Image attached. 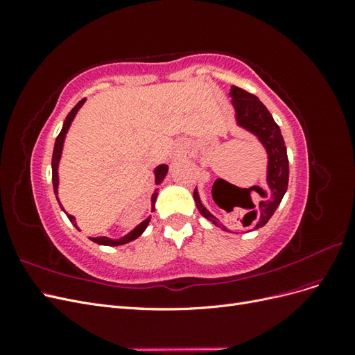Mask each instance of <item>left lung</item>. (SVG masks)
<instances>
[{
    "label": "left lung",
    "instance_id": "8db88e82",
    "mask_svg": "<svg viewBox=\"0 0 355 355\" xmlns=\"http://www.w3.org/2000/svg\"><path fill=\"white\" fill-rule=\"evenodd\" d=\"M230 96L232 99L231 102L235 111V121H237V125L254 135L268 154V166H266V188L268 189H262L259 187H252L249 189H244L249 198H250V191L254 189L257 194L261 196V201L257 204H253L256 210V216L253 219L247 218L243 222V225L244 227L252 225L253 230H259L271 219L277 207L280 206V202L287 191V185H288L287 149L280 132V127L277 125L272 115L266 110V106L257 99L254 94L247 93L245 90L232 85ZM219 180L220 179L214 182V185H216ZM194 201L198 211L202 214V216L207 220H210L213 225L219 227L218 218L213 216V214L204 207V204L200 200L197 188L194 189ZM222 230L225 228L222 227Z\"/></svg>",
    "mask_w": 355,
    "mask_h": 355
}]
</instances>
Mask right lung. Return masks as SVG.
Here are the masks:
<instances>
[{
    "label": "right lung",
    "instance_id": "add662e5",
    "mask_svg": "<svg viewBox=\"0 0 355 355\" xmlns=\"http://www.w3.org/2000/svg\"><path fill=\"white\" fill-rule=\"evenodd\" d=\"M84 102H85V99L80 101V102H78L77 105H75L73 108L71 110V112L67 115L65 121H63V125H62V130H60L59 136L56 137L55 149H53V158H51V180H53V189H55L56 200H58V202H59V204H60V201H59V197H58V188H59V173H58V168H59L60 157H62L63 142H65L67 133H68V130H69V127H71V124H72V121H73L75 115H77V112L80 111V108H81V106L84 105ZM167 171H168V166H167V164H159L158 167H155V170H154V175H155V185H159L161 182L164 180V178H166V175H167ZM157 197H158V188L155 189V192H154L153 197H151V207H153V209H151V211H154V210H155V201H157ZM60 209H62L63 211H65V209L62 207V204H60ZM65 213H67V211H65ZM67 216H68V219L73 223V227L80 231V228L77 227V223H75V218L72 216V214H68V213H67ZM149 220H151V216H149L148 219H145L144 222L139 223L137 227H136L133 231H130V232H128L127 235H124V237L118 239V240H112V239H108V237H90V240H92L93 243H98V244H101V245H121V244H125V243H130V241L136 240L137 237H141V235L144 234V231L146 230V227L149 225Z\"/></svg>",
    "mask_w": 355,
    "mask_h": 355
}]
</instances>
